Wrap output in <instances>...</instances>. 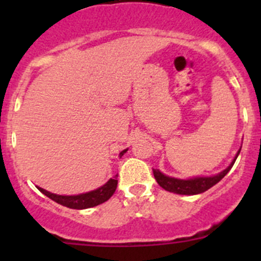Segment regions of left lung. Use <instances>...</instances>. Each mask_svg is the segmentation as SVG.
Masks as SVG:
<instances>
[{
	"label": "left lung",
	"mask_w": 261,
	"mask_h": 261,
	"mask_svg": "<svg viewBox=\"0 0 261 261\" xmlns=\"http://www.w3.org/2000/svg\"><path fill=\"white\" fill-rule=\"evenodd\" d=\"M239 154H240V150L236 154L235 159L232 160L230 165L226 168L223 172L218 173L217 175H213V177H197L192 178V179H177V178L168 177V175L163 174L160 170L152 169V173H154V177L156 179L158 184H159L162 188H164L165 191L173 192V193L177 194H187V196H193V194L203 193L207 189H210L211 187L217 184L218 181L222 179L230 169L232 168V165L235 164L236 159H238Z\"/></svg>",
	"instance_id": "obj_1"
}]
</instances>
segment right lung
<instances>
[{"mask_svg":"<svg viewBox=\"0 0 261 261\" xmlns=\"http://www.w3.org/2000/svg\"><path fill=\"white\" fill-rule=\"evenodd\" d=\"M127 149L122 150L120 152V158L122 156ZM116 188H117V179H110L106 184H103L99 188L94 189V191L87 192V193L78 194V196H59V194L50 193V192L45 191V189L38 187L39 191L50 199L55 201L57 203L62 204V206L68 207V208L73 210H84V208H91V207L98 206V204L103 203V202L109 201L115 193Z\"/></svg>","mask_w":261,"mask_h":261,"instance_id":"add662e5","label":"right lung"}]
</instances>
